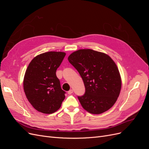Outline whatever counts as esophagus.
<instances>
[{
  "label": "esophagus",
  "instance_id": "obj_1",
  "mask_svg": "<svg viewBox=\"0 0 149 149\" xmlns=\"http://www.w3.org/2000/svg\"><path fill=\"white\" fill-rule=\"evenodd\" d=\"M73 93V89H70V91L68 92V94H71Z\"/></svg>",
  "mask_w": 149,
  "mask_h": 149
}]
</instances>
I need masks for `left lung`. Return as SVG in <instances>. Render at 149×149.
<instances>
[{
	"label": "left lung",
	"mask_w": 149,
	"mask_h": 149,
	"mask_svg": "<svg viewBox=\"0 0 149 149\" xmlns=\"http://www.w3.org/2000/svg\"><path fill=\"white\" fill-rule=\"evenodd\" d=\"M69 62L83 80L85 94L78 96L84 109L100 114L111 108L121 89V78L113 60L104 53L91 49H81L72 53Z\"/></svg>",
	"instance_id": "1"
}]
</instances>
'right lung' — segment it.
I'll return each instance as SVG.
<instances>
[{
	"instance_id": "add662e5",
	"label": "right lung",
	"mask_w": 149,
	"mask_h": 149,
	"mask_svg": "<svg viewBox=\"0 0 149 149\" xmlns=\"http://www.w3.org/2000/svg\"><path fill=\"white\" fill-rule=\"evenodd\" d=\"M66 55L65 52H48L36 56L29 63L24 78V89L35 109L52 114L60 109L65 98L56 71Z\"/></svg>"
}]
</instances>
